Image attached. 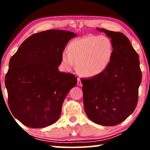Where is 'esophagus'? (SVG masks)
Instances as JSON below:
<instances>
[{
  "instance_id": "1",
  "label": "esophagus",
  "mask_w": 150,
  "mask_h": 150,
  "mask_svg": "<svg viewBox=\"0 0 150 150\" xmlns=\"http://www.w3.org/2000/svg\"><path fill=\"white\" fill-rule=\"evenodd\" d=\"M77 85H82V83H81V81L80 77H78L77 78Z\"/></svg>"
}]
</instances>
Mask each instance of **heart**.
Returning <instances> with one entry per match:
<instances>
[{
	"label": "heart",
	"instance_id": "1",
	"mask_svg": "<svg viewBox=\"0 0 150 150\" xmlns=\"http://www.w3.org/2000/svg\"><path fill=\"white\" fill-rule=\"evenodd\" d=\"M113 52L111 40L105 35L87 36L69 44L68 52H63L62 62L70 69L75 63L81 74L87 77L97 75L105 70Z\"/></svg>",
	"mask_w": 150,
	"mask_h": 150
}]
</instances>
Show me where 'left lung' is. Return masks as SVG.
I'll use <instances>...</instances> for the list:
<instances>
[{
	"label": "left lung",
	"mask_w": 150,
	"mask_h": 150,
	"mask_svg": "<svg viewBox=\"0 0 150 150\" xmlns=\"http://www.w3.org/2000/svg\"><path fill=\"white\" fill-rule=\"evenodd\" d=\"M111 38L113 52L105 70L81 79L83 103L88 118L103 126H115L135 110L142 81L139 55L122 33L97 28Z\"/></svg>",
	"instance_id": "obj_1"
}]
</instances>
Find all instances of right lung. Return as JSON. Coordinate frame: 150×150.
<instances>
[{"instance_id": "1", "label": "right lung", "mask_w": 150, "mask_h": 150, "mask_svg": "<svg viewBox=\"0 0 150 150\" xmlns=\"http://www.w3.org/2000/svg\"><path fill=\"white\" fill-rule=\"evenodd\" d=\"M72 32L50 30L32 35L22 42L9 62L5 77L8 104L15 118L32 128L54 124L63 101L77 84L72 73L58 71Z\"/></svg>"}]
</instances>
